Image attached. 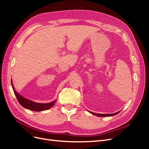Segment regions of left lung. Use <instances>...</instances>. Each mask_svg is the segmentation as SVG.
I'll return each instance as SVG.
<instances>
[{
  "label": "left lung",
  "instance_id": "8db88e82",
  "mask_svg": "<svg viewBox=\"0 0 149 149\" xmlns=\"http://www.w3.org/2000/svg\"><path fill=\"white\" fill-rule=\"evenodd\" d=\"M89 112H90V113L96 116H97V117H109V116H115L116 114H118V113H119L120 111L118 112H116V113H113V114H97V113H94V112H91V111H89Z\"/></svg>",
  "mask_w": 149,
  "mask_h": 149
}]
</instances>
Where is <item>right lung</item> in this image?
Listing matches in <instances>:
<instances>
[{
	"label": "right lung",
	"instance_id": "right-lung-1",
	"mask_svg": "<svg viewBox=\"0 0 149 149\" xmlns=\"http://www.w3.org/2000/svg\"><path fill=\"white\" fill-rule=\"evenodd\" d=\"M11 84H12V87L13 90V92L15 93V95L17 97L18 101H19L20 104L22 106H23L24 107L26 108V109L31 110V111H37V112L48 110L49 109H50L52 107H53L56 102V101L55 100L49 103H38V102H35L31 100H27V99L23 97L21 94L18 93L15 91L14 87H13L12 79H11Z\"/></svg>",
	"mask_w": 149,
	"mask_h": 149
}]
</instances>
